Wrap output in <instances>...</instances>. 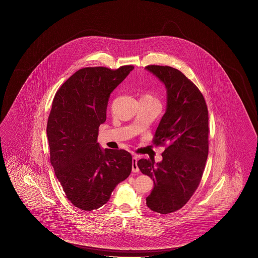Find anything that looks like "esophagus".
I'll return each mask as SVG.
<instances>
[{
  "label": "esophagus",
  "mask_w": 258,
  "mask_h": 258,
  "mask_svg": "<svg viewBox=\"0 0 258 258\" xmlns=\"http://www.w3.org/2000/svg\"><path fill=\"white\" fill-rule=\"evenodd\" d=\"M137 161H138V157L133 156V172H134V173H137V172H139V167H138V165H137Z\"/></svg>",
  "instance_id": "34e87169"
}]
</instances>
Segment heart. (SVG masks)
Returning a JSON list of instances; mask_svg holds the SVG:
<instances>
[{
	"label": "heart",
	"mask_w": 258,
	"mask_h": 258,
	"mask_svg": "<svg viewBox=\"0 0 258 258\" xmlns=\"http://www.w3.org/2000/svg\"><path fill=\"white\" fill-rule=\"evenodd\" d=\"M143 97H145V98H148V99H150V100H155V101H158V100H157L156 98H155V97H154V96H152V95H151V94H145V95H144V96H143Z\"/></svg>",
	"instance_id": "obj_1"
}]
</instances>
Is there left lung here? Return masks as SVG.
Here are the masks:
<instances>
[{
    "label": "left lung",
    "instance_id": "obj_1",
    "mask_svg": "<svg viewBox=\"0 0 258 258\" xmlns=\"http://www.w3.org/2000/svg\"><path fill=\"white\" fill-rule=\"evenodd\" d=\"M166 88V110L153 138L165 146L163 161L141 159L137 165L149 176L154 187L147 198L150 210L169 214L184 206L203 177L208 156V109L203 94L180 71L149 65Z\"/></svg>",
    "mask_w": 258,
    "mask_h": 258
}]
</instances>
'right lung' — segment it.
I'll return each instance as SVG.
<instances>
[{
	"mask_svg": "<svg viewBox=\"0 0 258 258\" xmlns=\"http://www.w3.org/2000/svg\"><path fill=\"white\" fill-rule=\"evenodd\" d=\"M133 68L80 69L54 97L46 128L50 162L66 198L81 210L108 203L113 189L132 172L131 153L102 149L97 136L107 118L109 95Z\"/></svg>",
	"mask_w": 258,
	"mask_h": 258,
	"instance_id": "add662e5",
	"label": "right lung"
}]
</instances>
